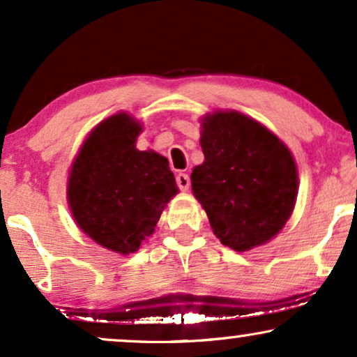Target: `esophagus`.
Masks as SVG:
<instances>
[{
	"mask_svg": "<svg viewBox=\"0 0 357 357\" xmlns=\"http://www.w3.org/2000/svg\"><path fill=\"white\" fill-rule=\"evenodd\" d=\"M177 185L180 190H183V192H187L190 188V177L187 174H178L177 175Z\"/></svg>",
	"mask_w": 357,
	"mask_h": 357,
	"instance_id": "1",
	"label": "esophagus"
}]
</instances>
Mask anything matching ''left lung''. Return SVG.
Instances as JSON below:
<instances>
[{
  "label": "left lung",
  "instance_id": "left-lung-1",
  "mask_svg": "<svg viewBox=\"0 0 357 357\" xmlns=\"http://www.w3.org/2000/svg\"><path fill=\"white\" fill-rule=\"evenodd\" d=\"M202 149L192 190L222 245L245 252L275 237L297 197L296 162L284 143L238 112H216L203 121Z\"/></svg>",
  "mask_w": 357,
  "mask_h": 357
}]
</instances>
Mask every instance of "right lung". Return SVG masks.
Segmentation results:
<instances>
[{"label": "right lung", "instance_id": "1", "mask_svg": "<svg viewBox=\"0 0 357 357\" xmlns=\"http://www.w3.org/2000/svg\"><path fill=\"white\" fill-rule=\"evenodd\" d=\"M141 126L126 114L110 116L84 141L73 164L68 202L77 226L119 253H133L154 232L177 193L169 160L135 148Z\"/></svg>", "mask_w": 357, "mask_h": 357}]
</instances>
